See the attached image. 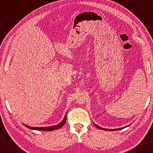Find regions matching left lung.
<instances>
[{"mask_svg":"<svg viewBox=\"0 0 153 153\" xmlns=\"http://www.w3.org/2000/svg\"><path fill=\"white\" fill-rule=\"evenodd\" d=\"M94 125H95V126L97 128H100V129H101V130H104V131H117V130H121V129H123V128H125V127H127L128 126H129L130 125H127V126H125V127H122V128H113V129H109V128H102V127H100V126H98L97 125H96V124H95L94 123Z\"/></svg>","mask_w":153,"mask_h":153,"instance_id":"left-lung-1","label":"left lung"}]
</instances>
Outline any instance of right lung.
Segmentation results:
<instances>
[{"mask_svg":"<svg viewBox=\"0 0 153 153\" xmlns=\"http://www.w3.org/2000/svg\"><path fill=\"white\" fill-rule=\"evenodd\" d=\"M66 113L64 116V118L63 119V120L58 123V125H53V126H50V127H30L28 126V125H26L25 124L22 123L25 127H26L27 128H30V129H33V130H38V131H52L53 130H56L58 129V128H61L62 126H64V124L66 122Z\"/></svg>","mask_w":153,"mask_h":153,"instance_id":"obj_1","label":"right lung"}]
</instances>
